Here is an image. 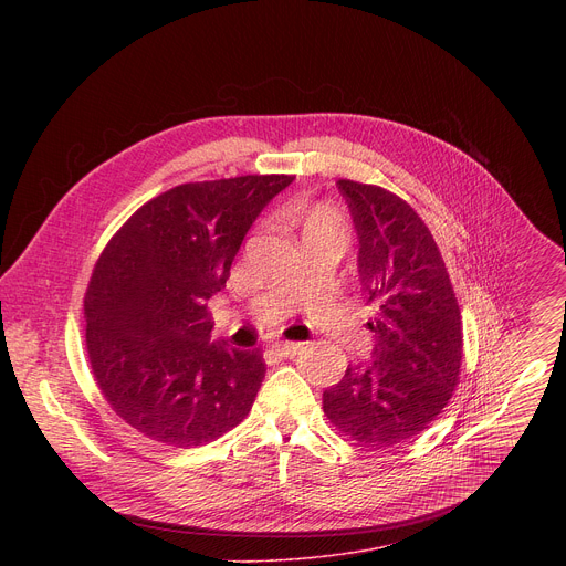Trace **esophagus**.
<instances>
[{
	"instance_id": "1",
	"label": "esophagus",
	"mask_w": 566,
	"mask_h": 566,
	"mask_svg": "<svg viewBox=\"0 0 566 566\" xmlns=\"http://www.w3.org/2000/svg\"><path fill=\"white\" fill-rule=\"evenodd\" d=\"M273 349L280 352V354L286 356V358H293V356L302 349V343H284V340H282V343H275Z\"/></svg>"
}]
</instances>
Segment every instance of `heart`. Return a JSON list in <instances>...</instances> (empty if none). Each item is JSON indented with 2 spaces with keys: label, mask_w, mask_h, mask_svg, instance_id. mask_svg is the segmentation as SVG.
<instances>
[{
  "label": "heart",
  "mask_w": 566,
  "mask_h": 566,
  "mask_svg": "<svg viewBox=\"0 0 566 566\" xmlns=\"http://www.w3.org/2000/svg\"><path fill=\"white\" fill-rule=\"evenodd\" d=\"M317 214H329V212H327V210H317L313 217H317Z\"/></svg>",
  "instance_id": "b5f03b06"
}]
</instances>
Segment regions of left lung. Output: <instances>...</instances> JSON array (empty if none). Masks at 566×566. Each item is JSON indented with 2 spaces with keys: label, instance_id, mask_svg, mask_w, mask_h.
<instances>
[{
  "label": "left lung",
  "instance_id": "8db88e82",
  "mask_svg": "<svg viewBox=\"0 0 566 566\" xmlns=\"http://www.w3.org/2000/svg\"><path fill=\"white\" fill-rule=\"evenodd\" d=\"M358 234V277L378 306L367 363L322 394L327 419L367 448L423 432L448 406L461 371V313L437 241L410 203L340 179Z\"/></svg>",
  "mask_w": 566,
  "mask_h": 566
}]
</instances>
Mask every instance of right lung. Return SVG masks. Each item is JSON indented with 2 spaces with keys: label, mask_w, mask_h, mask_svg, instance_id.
<instances>
[{
  "label": "right lung",
  "mask_w": 566,
  "mask_h": 566,
  "mask_svg": "<svg viewBox=\"0 0 566 566\" xmlns=\"http://www.w3.org/2000/svg\"><path fill=\"white\" fill-rule=\"evenodd\" d=\"M293 177L184 184L109 239L87 295V354L112 410L151 441L203 446L241 421L266 374L260 349L212 340L206 308L249 228Z\"/></svg>",
  "instance_id": "add662e5"
}]
</instances>
